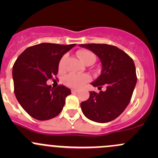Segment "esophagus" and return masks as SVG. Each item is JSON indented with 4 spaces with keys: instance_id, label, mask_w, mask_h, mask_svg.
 <instances>
[{
    "instance_id": "esophagus-1",
    "label": "esophagus",
    "mask_w": 158,
    "mask_h": 158,
    "mask_svg": "<svg viewBox=\"0 0 158 158\" xmlns=\"http://www.w3.org/2000/svg\"><path fill=\"white\" fill-rule=\"evenodd\" d=\"M71 92H72V93H76V92H78V90L77 89H71Z\"/></svg>"
}]
</instances>
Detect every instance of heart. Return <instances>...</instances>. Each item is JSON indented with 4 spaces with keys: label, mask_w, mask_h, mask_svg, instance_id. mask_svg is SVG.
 Wrapping results in <instances>:
<instances>
[{
    "label": "heart",
    "mask_w": 158,
    "mask_h": 158,
    "mask_svg": "<svg viewBox=\"0 0 158 158\" xmlns=\"http://www.w3.org/2000/svg\"><path fill=\"white\" fill-rule=\"evenodd\" d=\"M79 58L85 63V64H92L96 60V56L92 51L88 49H81L77 52ZM67 56L64 55L62 56L59 62V69L63 71L65 68V63ZM90 79V77L86 74H76V73H69L64 78L63 81L66 85L73 88H80L85 82Z\"/></svg>",
    "instance_id": "b5f03b06"
}]
</instances>
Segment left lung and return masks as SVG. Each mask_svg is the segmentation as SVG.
Listing matches in <instances>:
<instances>
[{"mask_svg": "<svg viewBox=\"0 0 158 158\" xmlns=\"http://www.w3.org/2000/svg\"><path fill=\"white\" fill-rule=\"evenodd\" d=\"M99 57L102 74L92 83L105 92H90L89 98L81 103L86 118L98 123H106L118 117L128 106L137 82L133 60L123 50L109 44H81Z\"/></svg>", "mask_w": 158, "mask_h": 158, "instance_id": "left-lung-1", "label": "left lung"}]
</instances>
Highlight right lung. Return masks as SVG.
Returning a JSON list of instances; mask_svg holds the SVG:
<instances>
[{"instance_id":"add662e5","label":"right lung","mask_w":158,"mask_h":158,"mask_svg":"<svg viewBox=\"0 0 158 158\" xmlns=\"http://www.w3.org/2000/svg\"><path fill=\"white\" fill-rule=\"evenodd\" d=\"M75 46L44 43L28 47L17 57L13 66L14 94L33 118L49 120L63 110L71 90L63 85L52 88L47 81L56 76L60 59Z\"/></svg>"}]
</instances>
